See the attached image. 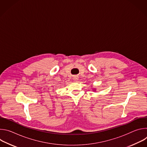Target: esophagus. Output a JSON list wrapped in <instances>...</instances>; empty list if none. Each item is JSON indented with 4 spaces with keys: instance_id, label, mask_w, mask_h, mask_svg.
Here are the masks:
<instances>
[{
    "instance_id": "34e87169",
    "label": "esophagus",
    "mask_w": 147,
    "mask_h": 147,
    "mask_svg": "<svg viewBox=\"0 0 147 147\" xmlns=\"http://www.w3.org/2000/svg\"><path fill=\"white\" fill-rule=\"evenodd\" d=\"M74 81H77V80H78V77H77V76H74Z\"/></svg>"
}]
</instances>
